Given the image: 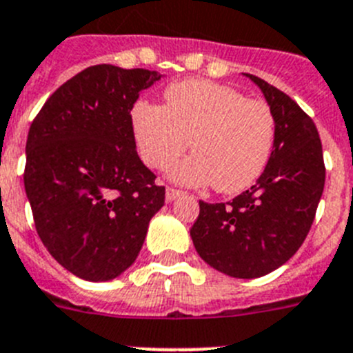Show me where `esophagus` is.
Listing matches in <instances>:
<instances>
[{
    "label": "esophagus",
    "mask_w": 353,
    "mask_h": 353,
    "mask_svg": "<svg viewBox=\"0 0 353 353\" xmlns=\"http://www.w3.org/2000/svg\"><path fill=\"white\" fill-rule=\"evenodd\" d=\"M181 195H183V192H181V190L167 188V192H165V201L172 202V201H176L177 197H181Z\"/></svg>",
    "instance_id": "obj_1"
}]
</instances>
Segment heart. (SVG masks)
<instances>
[{
    "instance_id": "b5f03b06",
    "label": "heart",
    "mask_w": 353,
    "mask_h": 353,
    "mask_svg": "<svg viewBox=\"0 0 353 353\" xmlns=\"http://www.w3.org/2000/svg\"><path fill=\"white\" fill-rule=\"evenodd\" d=\"M134 142L152 168H165L188 149L195 154L170 168L181 185L240 194L268 167L275 115L265 101L206 79H186L165 90V106L147 101L131 110Z\"/></svg>"
}]
</instances>
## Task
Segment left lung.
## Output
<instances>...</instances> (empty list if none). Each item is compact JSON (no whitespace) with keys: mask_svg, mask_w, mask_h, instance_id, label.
Instances as JSON below:
<instances>
[{"mask_svg":"<svg viewBox=\"0 0 353 353\" xmlns=\"http://www.w3.org/2000/svg\"><path fill=\"white\" fill-rule=\"evenodd\" d=\"M261 88L275 115V145L256 185L231 202L199 201L190 236L199 256L236 279H256L283 266L304 243L323 194L325 165L316 125L295 101L265 79Z\"/></svg>","mask_w":353,"mask_h":353,"instance_id":"obj_1","label":"left lung"}]
</instances>
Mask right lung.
Returning a JSON list of instances; mask_svg holds the SVG:
<instances>
[{
	"label": "right lung",
	"mask_w": 353,
	"mask_h": 353,
	"mask_svg": "<svg viewBox=\"0 0 353 353\" xmlns=\"http://www.w3.org/2000/svg\"><path fill=\"white\" fill-rule=\"evenodd\" d=\"M161 76L92 65L58 88L30 125L24 190L37 232L76 277L103 283L125 272L165 204L131 125L140 92Z\"/></svg>",
	"instance_id": "1"
}]
</instances>
